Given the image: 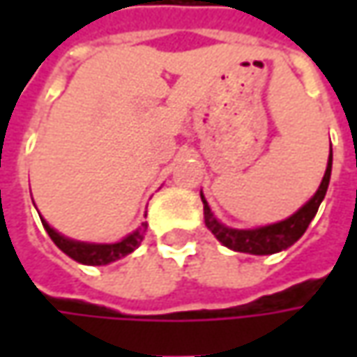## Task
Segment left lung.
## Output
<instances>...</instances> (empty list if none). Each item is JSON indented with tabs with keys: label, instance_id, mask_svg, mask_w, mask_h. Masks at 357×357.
Instances as JSON below:
<instances>
[{
	"label": "left lung",
	"instance_id": "8db88e82",
	"mask_svg": "<svg viewBox=\"0 0 357 357\" xmlns=\"http://www.w3.org/2000/svg\"><path fill=\"white\" fill-rule=\"evenodd\" d=\"M330 174H332V151H330V158H328V167H326V174L322 178V185L318 188V192L298 211L292 214L290 218L270 225V227L256 228V230H236V228H228L220 225L211 213L206 200L202 197V204H204V222L211 228L216 238L220 240L225 246L236 252H248V254H274L280 252L284 248L292 246L296 240L300 238L306 228L312 222V218L316 216L320 202L326 197V190L330 185Z\"/></svg>",
	"mask_w": 357,
	"mask_h": 357
}]
</instances>
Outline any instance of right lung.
<instances>
[{
	"label": "right lung",
	"mask_w": 357,
	"mask_h": 357,
	"mask_svg": "<svg viewBox=\"0 0 357 357\" xmlns=\"http://www.w3.org/2000/svg\"><path fill=\"white\" fill-rule=\"evenodd\" d=\"M41 222H43V227L47 230L51 240L61 248L63 252L71 256L77 262L91 264V266H103V264L115 262L119 258L130 254L141 244L144 230H146V225H143L139 230H135L132 234L125 236L121 242H115V244H87V242H75V240L65 238L59 232H55L53 228L49 227L45 220H41Z\"/></svg>",
	"instance_id": "obj_1"
}]
</instances>
